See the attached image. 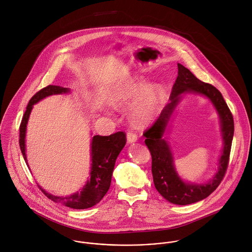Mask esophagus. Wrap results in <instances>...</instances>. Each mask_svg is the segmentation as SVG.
Listing matches in <instances>:
<instances>
[{
	"mask_svg": "<svg viewBox=\"0 0 252 252\" xmlns=\"http://www.w3.org/2000/svg\"><path fill=\"white\" fill-rule=\"evenodd\" d=\"M138 140V137L135 133L133 132H128L127 133V143L128 144H133V143H136Z\"/></svg>",
	"mask_w": 252,
	"mask_h": 252,
	"instance_id": "esophagus-1",
	"label": "esophagus"
}]
</instances>
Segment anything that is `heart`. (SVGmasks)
Here are the masks:
<instances>
[{"mask_svg": "<svg viewBox=\"0 0 252 252\" xmlns=\"http://www.w3.org/2000/svg\"><path fill=\"white\" fill-rule=\"evenodd\" d=\"M146 86L147 83L143 80H131L117 88L109 97L110 103L116 107L135 100L130 107V117L139 127L153 123L159 115L165 100V91L162 86L151 85L147 88Z\"/></svg>", "mask_w": 252, "mask_h": 252, "instance_id": "1", "label": "heart"}]
</instances>
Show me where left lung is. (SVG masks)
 <instances>
[{"instance_id": "left-lung-1", "label": "left lung", "mask_w": 252, "mask_h": 252, "mask_svg": "<svg viewBox=\"0 0 252 252\" xmlns=\"http://www.w3.org/2000/svg\"><path fill=\"white\" fill-rule=\"evenodd\" d=\"M186 93L201 94L207 97L220 115L223 150L217 173L212 179L205 183H191L179 177L173 164L167 138L165 137L173 111ZM144 136L147 138L145 143L152 155V172L156 189L169 202L187 205L206 198L217 189L224 178L234 137V119L222 94L214 86L200 81L188 68L178 63V76L172 88L170 102Z\"/></svg>"}]
</instances>
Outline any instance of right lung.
Segmentation results:
<instances>
[{"label":"right lung","mask_w":252,"mask_h":252,"mask_svg":"<svg viewBox=\"0 0 252 252\" xmlns=\"http://www.w3.org/2000/svg\"><path fill=\"white\" fill-rule=\"evenodd\" d=\"M69 88L50 85L36 93L26 107L19 128V147L23 158L28 165L26 157V129L33 105L43 98L53 94H69ZM126 144V137L123 132H117L110 136H94L91 141V170L90 179L86 182L80 191L67 196L54 195L47 192L39 186L44 194L55 202L73 209H86L98 203L109 189L111 176L115 161ZM30 169V168H29Z\"/></svg>","instance_id":"right-lung-1"}]
</instances>
